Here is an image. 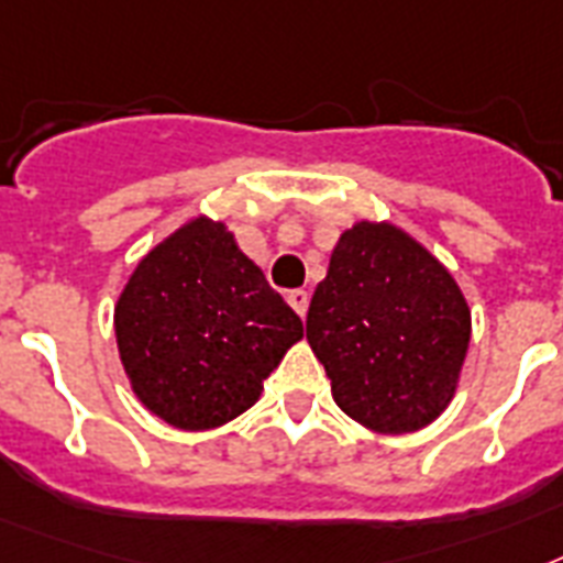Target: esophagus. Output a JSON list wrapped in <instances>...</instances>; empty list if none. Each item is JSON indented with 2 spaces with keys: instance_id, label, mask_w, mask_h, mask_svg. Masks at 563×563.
I'll return each mask as SVG.
<instances>
[{
  "instance_id": "34e87169",
  "label": "esophagus",
  "mask_w": 563,
  "mask_h": 563,
  "mask_svg": "<svg viewBox=\"0 0 563 563\" xmlns=\"http://www.w3.org/2000/svg\"><path fill=\"white\" fill-rule=\"evenodd\" d=\"M287 301H290V308L296 310L299 316L308 313V305H310V292L308 290H290L287 292Z\"/></svg>"
}]
</instances>
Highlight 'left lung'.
<instances>
[{"instance_id": "obj_1", "label": "left lung", "mask_w": 563, "mask_h": 563, "mask_svg": "<svg viewBox=\"0 0 563 563\" xmlns=\"http://www.w3.org/2000/svg\"><path fill=\"white\" fill-rule=\"evenodd\" d=\"M472 310L445 264L391 221L339 235L308 310V342L336 406L376 434H411L460 385Z\"/></svg>"}]
</instances>
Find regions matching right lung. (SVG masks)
I'll return each mask as SVG.
<instances>
[{
	"label": "right lung",
	"mask_w": 563,
	"mask_h": 563,
	"mask_svg": "<svg viewBox=\"0 0 563 563\" xmlns=\"http://www.w3.org/2000/svg\"><path fill=\"white\" fill-rule=\"evenodd\" d=\"M134 397L180 431H209L258 402L301 319L224 221L189 218L143 255L114 305Z\"/></svg>",
	"instance_id": "1"
}]
</instances>
